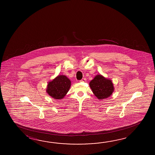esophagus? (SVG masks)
<instances>
[{"instance_id":"1","label":"esophagus","mask_w":155,"mask_h":155,"mask_svg":"<svg viewBox=\"0 0 155 155\" xmlns=\"http://www.w3.org/2000/svg\"><path fill=\"white\" fill-rule=\"evenodd\" d=\"M84 79H82V80H80V82H82V81H84Z\"/></svg>"}]
</instances>
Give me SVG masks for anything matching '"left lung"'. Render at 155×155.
Here are the masks:
<instances>
[{"mask_svg":"<svg viewBox=\"0 0 155 155\" xmlns=\"http://www.w3.org/2000/svg\"><path fill=\"white\" fill-rule=\"evenodd\" d=\"M90 88L99 100L107 99L114 91V86L111 80L107 79L102 75H97L89 83Z\"/></svg>","mask_w":155,"mask_h":155,"instance_id":"1","label":"left lung"}]
</instances>
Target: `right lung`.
Here are the masks:
<instances>
[{
  "label": "right lung",
  "mask_w": 155,
  "mask_h": 155,
  "mask_svg": "<svg viewBox=\"0 0 155 155\" xmlns=\"http://www.w3.org/2000/svg\"><path fill=\"white\" fill-rule=\"evenodd\" d=\"M70 86V79L65 75H60L48 82L46 91L53 99L60 100L66 95Z\"/></svg>",
  "instance_id": "1"
}]
</instances>
